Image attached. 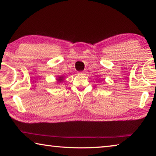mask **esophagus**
<instances>
[{
	"instance_id": "1",
	"label": "esophagus",
	"mask_w": 156,
	"mask_h": 156,
	"mask_svg": "<svg viewBox=\"0 0 156 156\" xmlns=\"http://www.w3.org/2000/svg\"><path fill=\"white\" fill-rule=\"evenodd\" d=\"M87 73V71H84V72H79L78 73H79V74H80V75H86Z\"/></svg>"
}]
</instances>
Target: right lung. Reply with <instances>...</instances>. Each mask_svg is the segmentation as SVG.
Wrapping results in <instances>:
<instances>
[{
    "label": "right lung",
    "instance_id": "obj_1",
    "mask_svg": "<svg viewBox=\"0 0 156 156\" xmlns=\"http://www.w3.org/2000/svg\"><path fill=\"white\" fill-rule=\"evenodd\" d=\"M63 80H64V76H58V77L56 78V83L58 84L62 82Z\"/></svg>",
    "mask_w": 156,
    "mask_h": 156
}]
</instances>
